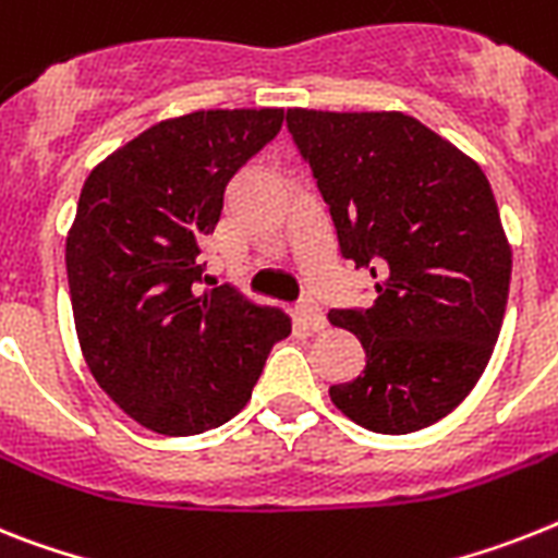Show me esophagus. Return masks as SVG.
I'll list each match as a JSON object with an SVG mask.
<instances>
[{"label": "esophagus", "instance_id": "obj_1", "mask_svg": "<svg viewBox=\"0 0 558 558\" xmlns=\"http://www.w3.org/2000/svg\"><path fill=\"white\" fill-rule=\"evenodd\" d=\"M299 316H302V322H305L307 328L311 330H322L325 328V313H322V307L313 302V299H305V302H299Z\"/></svg>", "mask_w": 558, "mask_h": 558}]
</instances>
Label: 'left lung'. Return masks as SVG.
<instances>
[{
  "mask_svg": "<svg viewBox=\"0 0 558 558\" xmlns=\"http://www.w3.org/2000/svg\"><path fill=\"white\" fill-rule=\"evenodd\" d=\"M288 131L328 202L339 251L376 279L371 307L330 311L365 371L330 385L373 434L448 416L485 373L510 290V245L471 156L399 110H288Z\"/></svg>",
  "mask_w": 558,
  "mask_h": 558,
  "instance_id": "8db88e82",
  "label": "left lung"
}]
</instances>
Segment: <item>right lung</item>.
<instances>
[{"label": "right lung", "mask_w": 558, "mask_h": 558, "mask_svg": "<svg viewBox=\"0 0 558 558\" xmlns=\"http://www.w3.org/2000/svg\"><path fill=\"white\" fill-rule=\"evenodd\" d=\"M282 108L165 119L85 179L64 262L82 356L142 427L205 434L247 404L290 319L222 288L199 293V242L228 182L274 140Z\"/></svg>", "instance_id": "add662e5"}]
</instances>
